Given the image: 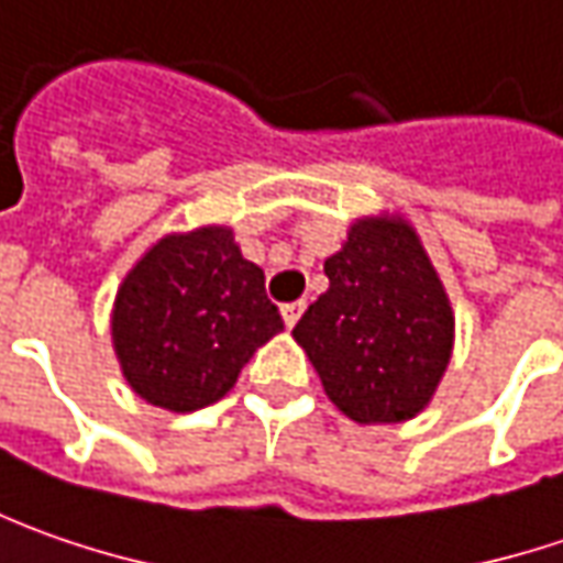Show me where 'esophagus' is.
Listing matches in <instances>:
<instances>
[{
	"mask_svg": "<svg viewBox=\"0 0 563 563\" xmlns=\"http://www.w3.org/2000/svg\"><path fill=\"white\" fill-rule=\"evenodd\" d=\"M301 311H305V301H289V305H283V323H286V327H296V320L301 318Z\"/></svg>",
	"mask_w": 563,
	"mask_h": 563,
	"instance_id": "obj_1",
	"label": "esophagus"
}]
</instances>
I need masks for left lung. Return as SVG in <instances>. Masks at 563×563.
<instances>
[{"mask_svg": "<svg viewBox=\"0 0 563 563\" xmlns=\"http://www.w3.org/2000/svg\"><path fill=\"white\" fill-rule=\"evenodd\" d=\"M330 289L292 336L318 371L330 401L358 423L415 417L452 358L455 318L415 230L367 218L323 262Z\"/></svg>", "mask_w": 563, "mask_h": 563, "instance_id": "obj_1", "label": "left lung"}]
</instances>
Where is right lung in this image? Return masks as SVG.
I'll list each match as a JSON object with an SVG mask.
<instances>
[{"label": "right lung", "mask_w": 563, "mask_h": 563, "mask_svg": "<svg viewBox=\"0 0 563 563\" xmlns=\"http://www.w3.org/2000/svg\"><path fill=\"white\" fill-rule=\"evenodd\" d=\"M280 330L264 271L245 262L227 227L148 249L111 314L126 383L167 411H199L227 396L252 352Z\"/></svg>", "instance_id": "1"}]
</instances>
